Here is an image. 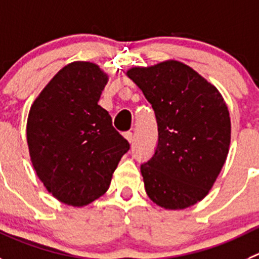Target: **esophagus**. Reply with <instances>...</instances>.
<instances>
[{
  "label": "esophagus",
  "mask_w": 259,
  "mask_h": 259,
  "mask_svg": "<svg viewBox=\"0 0 259 259\" xmlns=\"http://www.w3.org/2000/svg\"><path fill=\"white\" fill-rule=\"evenodd\" d=\"M125 138H126V141L129 142L130 144H132L133 142H134V137H133V133H130V132L125 133Z\"/></svg>",
  "instance_id": "obj_1"
}]
</instances>
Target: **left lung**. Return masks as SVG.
<instances>
[{
    "mask_svg": "<svg viewBox=\"0 0 259 259\" xmlns=\"http://www.w3.org/2000/svg\"><path fill=\"white\" fill-rule=\"evenodd\" d=\"M126 75L152 105L158 125L156 152L141 166L147 195L171 211L194 206L212 189L230 148L224 97L176 60L134 66Z\"/></svg>",
    "mask_w": 259,
    "mask_h": 259,
    "instance_id": "8db88e82",
    "label": "left lung"
}]
</instances>
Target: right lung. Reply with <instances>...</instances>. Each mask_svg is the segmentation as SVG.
I'll return each instance as SVG.
<instances>
[{
    "instance_id": "right-lung-1",
    "label": "right lung",
    "mask_w": 259,
    "mask_h": 259,
    "mask_svg": "<svg viewBox=\"0 0 259 259\" xmlns=\"http://www.w3.org/2000/svg\"><path fill=\"white\" fill-rule=\"evenodd\" d=\"M107 81L108 75L94 62H70L29 111L31 165L48 193L67 206L84 207L102 197L130 148L98 105Z\"/></svg>"
}]
</instances>
